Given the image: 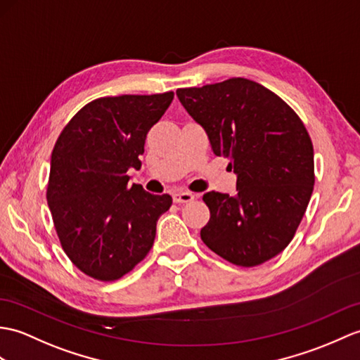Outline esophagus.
<instances>
[{"label": "esophagus", "instance_id": "1", "mask_svg": "<svg viewBox=\"0 0 360 360\" xmlns=\"http://www.w3.org/2000/svg\"><path fill=\"white\" fill-rule=\"evenodd\" d=\"M195 199V195L188 193V191H178V193H173V202L174 204H187Z\"/></svg>", "mask_w": 360, "mask_h": 360}]
</instances>
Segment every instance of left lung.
I'll use <instances>...</instances> for the list:
<instances>
[{
  "label": "left lung",
  "instance_id": "8db88e82",
  "mask_svg": "<svg viewBox=\"0 0 360 360\" xmlns=\"http://www.w3.org/2000/svg\"><path fill=\"white\" fill-rule=\"evenodd\" d=\"M213 153L238 174L236 196L208 191L204 244L225 261L256 266L279 255L302 221L314 186L310 135L271 90L245 78L178 89Z\"/></svg>",
  "mask_w": 360,
  "mask_h": 360
}]
</instances>
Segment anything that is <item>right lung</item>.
Instances as JSON below:
<instances>
[{
	"mask_svg": "<svg viewBox=\"0 0 360 360\" xmlns=\"http://www.w3.org/2000/svg\"><path fill=\"white\" fill-rule=\"evenodd\" d=\"M173 95L98 98L56 139L49 208L64 253L96 281L112 282L135 269L153 247L158 219L172 205L170 195L129 186L127 172L141 169L147 133Z\"/></svg>",
	"mask_w": 360,
	"mask_h": 360,
	"instance_id": "add662e5",
	"label": "right lung"
}]
</instances>
